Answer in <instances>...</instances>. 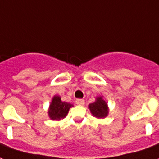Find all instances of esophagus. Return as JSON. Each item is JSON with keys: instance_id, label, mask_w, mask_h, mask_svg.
Here are the masks:
<instances>
[{"instance_id": "esophagus-1", "label": "esophagus", "mask_w": 159, "mask_h": 159, "mask_svg": "<svg viewBox=\"0 0 159 159\" xmlns=\"http://www.w3.org/2000/svg\"><path fill=\"white\" fill-rule=\"evenodd\" d=\"M76 103H77V105H79V106H83L85 104V101L83 99H77V100H76Z\"/></svg>"}]
</instances>
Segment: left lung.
Masks as SVG:
<instances>
[{"label": "left lung", "instance_id": "left-lung-1", "mask_svg": "<svg viewBox=\"0 0 159 159\" xmlns=\"http://www.w3.org/2000/svg\"><path fill=\"white\" fill-rule=\"evenodd\" d=\"M88 108L93 117L97 118H105L109 113V107L106 100H104L102 96L96 98L94 102L88 105Z\"/></svg>", "mask_w": 159, "mask_h": 159}]
</instances>
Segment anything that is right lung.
<instances>
[{"label":"right lung","instance_id":"1","mask_svg":"<svg viewBox=\"0 0 159 159\" xmlns=\"http://www.w3.org/2000/svg\"><path fill=\"white\" fill-rule=\"evenodd\" d=\"M73 105L70 102H62L61 99V97L58 95H55L52 98L49 108L47 111L49 118L53 121H59L61 119H63L66 117L68 113L69 109L71 108Z\"/></svg>","mask_w":159,"mask_h":159}]
</instances>
